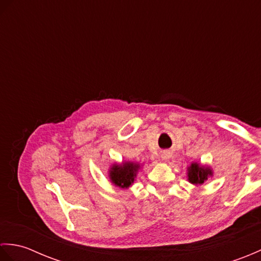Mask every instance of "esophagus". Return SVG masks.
Wrapping results in <instances>:
<instances>
[{
	"instance_id": "34e87169",
	"label": "esophagus",
	"mask_w": 261,
	"mask_h": 261,
	"mask_svg": "<svg viewBox=\"0 0 261 261\" xmlns=\"http://www.w3.org/2000/svg\"><path fill=\"white\" fill-rule=\"evenodd\" d=\"M171 158V152L168 150H165L162 153V159L165 160V162H168V160Z\"/></svg>"
}]
</instances>
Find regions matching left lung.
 <instances>
[{
    "instance_id": "8db88e82",
    "label": "left lung",
    "mask_w": 261,
    "mask_h": 261,
    "mask_svg": "<svg viewBox=\"0 0 261 261\" xmlns=\"http://www.w3.org/2000/svg\"><path fill=\"white\" fill-rule=\"evenodd\" d=\"M213 175V171L207 166H201L198 163L191 164L187 168V177L190 182L194 185H202L205 180H207L210 176Z\"/></svg>"
}]
</instances>
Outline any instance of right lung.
<instances>
[{"mask_svg": "<svg viewBox=\"0 0 261 261\" xmlns=\"http://www.w3.org/2000/svg\"><path fill=\"white\" fill-rule=\"evenodd\" d=\"M141 165L134 162L113 164L109 170V177L112 184L120 188H127L134 184L138 170Z\"/></svg>", "mask_w": 261, "mask_h": 261, "instance_id": "add662e5", "label": "right lung"}]
</instances>
